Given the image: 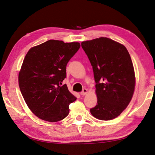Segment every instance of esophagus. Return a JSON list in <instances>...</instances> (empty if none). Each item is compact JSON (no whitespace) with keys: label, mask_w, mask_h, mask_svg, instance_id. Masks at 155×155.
I'll list each match as a JSON object with an SVG mask.
<instances>
[{"label":"esophagus","mask_w":155,"mask_h":155,"mask_svg":"<svg viewBox=\"0 0 155 155\" xmlns=\"http://www.w3.org/2000/svg\"><path fill=\"white\" fill-rule=\"evenodd\" d=\"M87 92H88V90H87V88H83V91H82V92H81L80 94H81V95H82V96H84V95L87 94Z\"/></svg>","instance_id":"1"}]
</instances>
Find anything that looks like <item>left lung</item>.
I'll return each instance as SVG.
<instances>
[{"label": "left lung", "instance_id": "8db88e82", "mask_svg": "<svg viewBox=\"0 0 155 155\" xmlns=\"http://www.w3.org/2000/svg\"><path fill=\"white\" fill-rule=\"evenodd\" d=\"M92 67L97 103L91 114L101 120L120 115L132 99L135 74L130 56L125 46L107 37L83 41Z\"/></svg>", "mask_w": 155, "mask_h": 155}]
</instances>
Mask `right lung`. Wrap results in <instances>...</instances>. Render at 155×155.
<instances>
[{
    "instance_id": "1",
    "label": "right lung",
    "mask_w": 155,
    "mask_h": 155,
    "mask_svg": "<svg viewBox=\"0 0 155 155\" xmlns=\"http://www.w3.org/2000/svg\"><path fill=\"white\" fill-rule=\"evenodd\" d=\"M80 44L49 40L31 48L18 73V85L30 110L45 121L56 122L69 113V105L76 97L62 82L68 62Z\"/></svg>"
}]
</instances>
